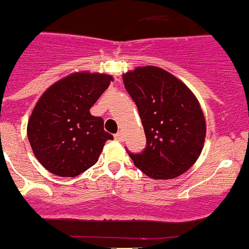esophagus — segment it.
Masks as SVG:
<instances>
[{
    "instance_id": "obj_1",
    "label": "esophagus",
    "mask_w": 249,
    "mask_h": 249,
    "mask_svg": "<svg viewBox=\"0 0 249 249\" xmlns=\"http://www.w3.org/2000/svg\"><path fill=\"white\" fill-rule=\"evenodd\" d=\"M114 140L118 141V142H123V141H124V136H123L122 132H118V133H116V135H114Z\"/></svg>"
}]
</instances>
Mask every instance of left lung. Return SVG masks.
Masks as SVG:
<instances>
[{
	"mask_svg": "<svg viewBox=\"0 0 249 249\" xmlns=\"http://www.w3.org/2000/svg\"><path fill=\"white\" fill-rule=\"evenodd\" d=\"M146 133V148L129 157L144 175L169 179L184 173L199 157L206 121L195 94L173 74L155 66L123 74Z\"/></svg>",
	"mask_w": 249,
	"mask_h": 249,
	"instance_id": "obj_1",
	"label": "left lung"
}]
</instances>
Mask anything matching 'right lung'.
I'll return each instance as SVG.
<instances>
[{"instance_id":"1","label":"right lung","mask_w":249,"mask_h":249,"mask_svg":"<svg viewBox=\"0 0 249 249\" xmlns=\"http://www.w3.org/2000/svg\"><path fill=\"white\" fill-rule=\"evenodd\" d=\"M108 74L73 73L52 85L39 98L27 124L35 156L59 177H76L98 160L106 141L103 120L89 108L108 89Z\"/></svg>"}]
</instances>
